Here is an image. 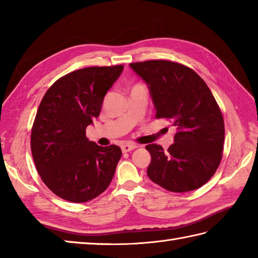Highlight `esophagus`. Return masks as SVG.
I'll return each instance as SVG.
<instances>
[{"label": "esophagus", "instance_id": "34e87169", "mask_svg": "<svg viewBox=\"0 0 258 258\" xmlns=\"http://www.w3.org/2000/svg\"><path fill=\"white\" fill-rule=\"evenodd\" d=\"M136 146L135 144H123L122 146H120V149H122V152L123 153H127V152H131V151H133L134 149H136Z\"/></svg>", "mask_w": 258, "mask_h": 258}]
</instances>
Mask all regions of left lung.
<instances>
[{"instance_id":"8db88e82","label":"left lung","mask_w":258,"mask_h":258,"mask_svg":"<svg viewBox=\"0 0 258 258\" xmlns=\"http://www.w3.org/2000/svg\"><path fill=\"white\" fill-rule=\"evenodd\" d=\"M149 87L156 118L176 126L167 152L149 144L147 176L174 193L200 188L215 174L222 161L225 127L220 107L201 76L185 65L164 59L131 63Z\"/></svg>"}]
</instances>
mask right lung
Here are the masks:
<instances>
[{
	"mask_svg": "<svg viewBox=\"0 0 258 258\" xmlns=\"http://www.w3.org/2000/svg\"><path fill=\"white\" fill-rule=\"evenodd\" d=\"M123 65L85 68L58 79L38 106L31 150L43 182L72 203L89 202L105 190L122 156L116 145L98 146L86 127L98 117L104 96Z\"/></svg>",
	"mask_w": 258,
	"mask_h": 258,
	"instance_id": "right-lung-1",
	"label": "right lung"
}]
</instances>
